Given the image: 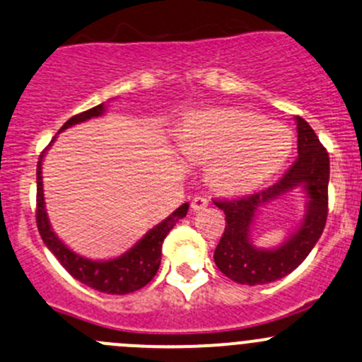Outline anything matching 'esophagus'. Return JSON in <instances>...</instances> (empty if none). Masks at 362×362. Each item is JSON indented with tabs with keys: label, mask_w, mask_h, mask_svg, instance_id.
I'll return each instance as SVG.
<instances>
[{
	"label": "esophagus",
	"mask_w": 362,
	"mask_h": 362,
	"mask_svg": "<svg viewBox=\"0 0 362 362\" xmlns=\"http://www.w3.org/2000/svg\"><path fill=\"white\" fill-rule=\"evenodd\" d=\"M208 204L209 201L204 195H194V199H192V209H194V211H201V209H204Z\"/></svg>",
	"instance_id": "obj_1"
}]
</instances>
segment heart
<instances>
[{
    "label": "heart",
    "mask_w": 362,
    "mask_h": 362,
    "mask_svg": "<svg viewBox=\"0 0 362 362\" xmlns=\"http://www.w3.org/2000/svg\"><path fill=\"white\" fill-rule=\"evenodd\" d=\"M179 147L194 161H213L209 177L226 192L259 187L286 163L293 147L284 126L238 108L211 110L192 117Z\"/></svg>",
    "instance_id": "b5f03b06"
}]
</instances>
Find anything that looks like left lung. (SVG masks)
Masks as SVG:
<instances>
[{"mask_svg":"<svg viewBox=\"0 0 362 362\" xmlns=\"http://www.w3.org/2000/svg\"><path fill=\"white\" fill-rule=\"evenodd\" d=\"M298 158L281 179L254 194L235 199H215L226 213V229L215 249V263L230 281L247 286L267 284L291 274L308 257L325 229L329 215V153L313 127L297 117ZM304 184L310 195L308 215L298 231L275 251L256 250L248 240V227L257 205Z\"/></svg>","mask_w":362,"mask_h":362,"instance_id":"obj_1","label":"left lung"}]
</instances>
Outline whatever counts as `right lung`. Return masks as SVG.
Masks as SVG:
<instances>
[{
  "instance_id": "right-lung-1",
  "label": "right lung",
  "mask_w": 362,
  "mask_h": 362,
  "mask_svg": "<svg viewBox=\"0 0 362 362\" xmlns=\"http://www.w3.org/2000/svg\"><path fill=\"white\" fill-rule=\"evenodd\" d=\"M103 113V105L94 106V108L81 112L78 115L71 117L62 129H67L69 126H74L78 122L92 119ZM42 154L39 156V163H37V209H35V218L37 227H39L40 238L47 245V249L54 254L62 267L69 272L74 279L83 282L85 286L98 290L101 293L108 295H127L133 291L140 290L146 284L153 281L156 275L158 268H160L161 261V245H163L165 236L170 233L172 227L175 226L179 218L187 216L188 211V202L183 206H179L168 218L163 222L158 223L156 227L147 233L129 252L124 256L117 257L112 261H88L85 257L78 256L72 250H69L60 240L57 238L53 230H51L49 220H47L46 209H44V194H42Z\"/></svg>"
}]
</instances>
